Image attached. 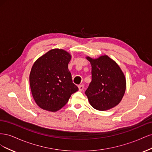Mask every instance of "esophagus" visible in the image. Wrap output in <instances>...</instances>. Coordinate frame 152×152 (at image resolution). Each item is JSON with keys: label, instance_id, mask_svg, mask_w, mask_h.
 <instances>
[{"label": "esophagus", "instance_id": "obj_1", "mask_svg": "<svg viewBox=\"0 0 152 152\" xmlns=\"http://www.w3.org/2000/svg\"><path fill=\"white\" fill-rule=\"evenodd\" d=\"M78 87H79V90L80 91H83L84 86V85L81 84V85H79V86H78Z\"/></svg>", "mask_w": 152, "mask_h": 152}]
</instances>
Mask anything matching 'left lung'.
Instances as JSON below:
<instances>
[{
    "instance_id": "obj_1",
    "label": "left lung",
    "mask_w": 152,
    "mask_h": 152,
    "mask_svg": "<svg viewBox=\"0 0 152 152\" xmlns=\"http://www.w3.org/2000/svg\"><path fill=\"white\" fill-rule=\"evenodd\" d=\"M91 65L92 81L86 91L90 104L105 111L121 102L126 89V79L118 64L107 55L97 58L86 56Z\"/></svg>"
}]
</instances>
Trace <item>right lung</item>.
Instances as JSON below:
<instances>
[{
    "mask_svg": "<svg viewBox=\"0 0 152 152\" xmlns=\"http://www.w3.org/2000/svg\"><path fill=\"white\" fill-rule=\"evenodd\" d=\"M71 54L53 49L39 58L30 73V85L36 104L44 110L57 112L79 89L73 83L68 65Z\"/></svg>",
    "mask_w": 152,
    "mask_h": 152,
    "instance_id": "1",
    "label": "right lung"
}]
</instances>
